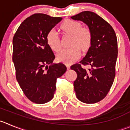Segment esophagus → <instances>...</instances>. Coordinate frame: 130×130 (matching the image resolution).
Segmentation results:
<instances>
[{
	"label": "esophagus",
	"instance_id": "34e87169",
	"mask_svg": "<svg viewBox=\"0 0 130 130\" xmlns=\"http://www.w3.org/2000/svg\"><path fill=\"white\" fill-rule=\"evenodd\" d=\"M66 66L67 69H70V65H69V64H66Z\"/></svg>",
	"mask_w": 130,
	"mask_h": 130
}]
</instances>
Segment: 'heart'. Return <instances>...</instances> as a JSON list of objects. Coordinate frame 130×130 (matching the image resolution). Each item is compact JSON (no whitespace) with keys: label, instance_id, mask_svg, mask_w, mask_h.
Instances as JSON below:
<instances>
[{"label":"heart","instance_id":"b5f03b06","mask_svg":"<svg viewBox=\"0 0 130 130\" xmlns=\"http://www.w3.org/2000/svg\"><path fill=\"white\" fill-rule=\"evenodd\" d=\"M60 29L64 33L72 35L71 45L72 47L59 51L57 54L56 59L60 62L71 63L81 56V51L78 46L83 51L89 48L92 40V33L89 28L82 27L81 23L74 20H65L61 24ZM46 41L52 50L56 52L60 50L59 38L55 30L48 31Z\"/></svg>","mask_w":130,"mask_h":130}]
</instances>
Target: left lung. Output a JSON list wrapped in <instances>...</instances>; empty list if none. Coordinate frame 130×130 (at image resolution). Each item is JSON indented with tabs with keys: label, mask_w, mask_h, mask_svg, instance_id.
I'll list each match as a JSON object with an SVG mask.
<instances>
[{
	"label": "left lung",
	"mask_w": 130,
	"mask_h": 130,
	"mask_svg": "<svg viewBox=\"0 0 130 130\" xmlns=\"http://www.w3.org/2000/svg\"><path fill=\"white\" fill-rule=\"evenodd\" d=\"M71 19L85 23L92 33L87 55L71 67L77 73L74 82L76 95L85 103H95L106 96L114 81L118 53L117 36L111 25L94 12L83 11ZM87 65L91 69L83 67Z\"/></svg>",
	"instance_id": "obj_1"
}]
</instances>
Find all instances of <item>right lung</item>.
Returning a JSON list of instances; mask_svg holds the SVG:
<instances>
[{"instance_id": "add662e5", "label": "right lung", "mask_w": 130, "mask_h": 130, "mask_svg": "<svg viewBox=\"0 0 130 130\" xmlns=\"http://www.w3.org/2000/svg\"><path fill=\"white\" fill-rule=\"evenodd\" d=\"M61 20L35 13L24 20L13 36L16 78L25 96L35 103H46L53 99L57 79L67 71L63 63L52 64L55 56L46 41L48 31Z\"/></svg>"}]
</instances>
